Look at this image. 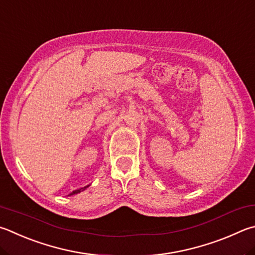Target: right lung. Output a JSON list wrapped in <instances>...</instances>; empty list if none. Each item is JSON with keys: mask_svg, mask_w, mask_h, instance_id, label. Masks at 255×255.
Returning a JSON list of instances; mask_svg holds the SVG:
<instances>
[{"mask_svg": "<svg viewBox=\"0 0 255 255\" xmlns=\"http://www.w3.org/2000/svg\"><path fill=\"white\" fill-rule=\"evenodd\" d=\"M88 186H89V185H88ZM88 186H85V187H82V188L77 189V191H73V192L70 194V195H73V194H78V193H80L81 191H85V189H86Z\"/></svg>", "mask_w": 255, "mask_h": 255, "instance_id": "obj_1", "label": "right lung"}]
</instances>
